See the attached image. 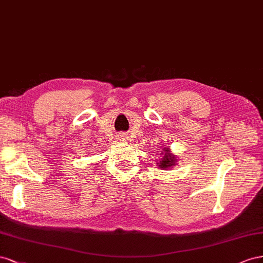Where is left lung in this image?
<instances>
[{
    "mask_svg": "<svg viewBox=\"0 0 263 263\" xmlns=\"http://www.w3.org/2000/svg\"><path fill=\"white\" fill-rule=\"evenodd\" d=\"M163 152H165V154H164V156H163L162 161L160 162L159 166H160L161 168H168V167H171V166H173V165L175 164V161H176V160H175V156L170 154L167 148H165ZM163 152H162V153H163ZM157 164H159V163H157Z\"/></svg>",
    "mask_w": 263,
    "mask_h": 263,
    "instance_id": "1",
    "label": "left lung"
}]
</instances>
